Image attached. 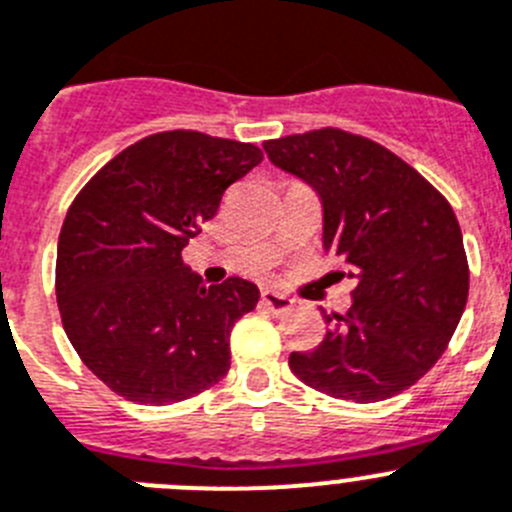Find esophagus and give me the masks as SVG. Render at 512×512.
<instances>
[{"label": "esophagus", "mask_w": 512, "mask_h": 512, "mask_svg": "<svg viewBox=\"0 0 512 512\" xmlns=\"http://www.w3.org/2000/svg\"><path fill=\"white\" fill-rule=\"evenodd\" d=\"M262 306L270 308L273 313H288L293 308V298L278 293V290H262Z\"/></svg>", "instance_id": "esophagus-1"}]
</instances>
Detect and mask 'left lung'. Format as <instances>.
<instances>
[{
    "label": "left lung",
    "instance_id": "8db88e82",
    "mask_svg": "<svg viewBox=\"0 0 512 512\" xmlns=\"http://www.w3.org/2000/svg\"><path fill=\"white\" fill-rule=\"evenodd\" d=\"M262 147L270 163L319 193L324 250L357 283L352 308L326 316L324 342L290 354V370L354 403L403 393L436 365L467 306L454 209L416 168L352 132L324 127Z\"/></svg>",
    "mask_w": 512,
    "mask_h": 512
}]
</instances>
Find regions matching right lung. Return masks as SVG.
I'll list each match as a JSON object with an SVG mask.
<instances>
[{"label": "right lung", "instance_id": "right-lung-1", "mask_svg": "<svg viewBox=\"0 0 512 512\" xmlns=\"http://www.w3.org/2000/svg\"><path fill=\"white\" fill-rule=\"evenodd\" d=\"M260 147L204 132H158L109 160L63 222L55 298L78 357L142 405L199 395L229 372V331L260 301L255 283L206 288L183 247L214 219Z\"/></svg>", "mask_w": 512, "mask_h": 512}]
</instances>
